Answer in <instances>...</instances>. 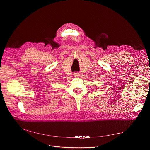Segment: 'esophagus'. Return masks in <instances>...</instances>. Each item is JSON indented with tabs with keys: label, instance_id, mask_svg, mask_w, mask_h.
Segmentation results:
<instances>
[{
	"label": "esophagus",
	"instance_id": "obj_1",
	"mask_svg": "<svg viewBox=\"0 0 150 150\" xmlns=\"http://www.w3.org/2000/svg\"><path fill=\"white\" fill-rule=\"evenodd\" d=\"M73 75H74V76H75V77H77V76L80 75L79 73H78V72H75V73H74Z\"/></svg>",
	"mask_w": 150,
	"mask_h": 150
}]
</instances>
